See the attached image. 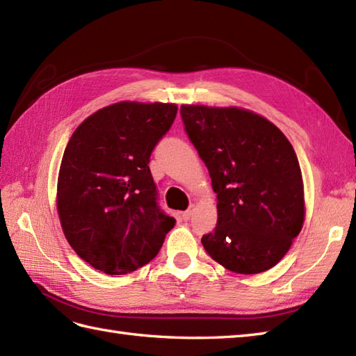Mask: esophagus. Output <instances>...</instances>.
<instances>
[{
	"label": "esophagus",
	"mask_w": 356,
	"mask_h": 356,
	"mask_svg": "<svg viewBox=\"0 0 356 356\" xmlns=\"http://www.w3.org/2000/svg\"><path fill=\"white\" fill-rule=\"evenodd\" d=\"M193 214H194V209H193V208H190V209L184 211V213H182V218H184V220H190Z\"/></svg>",
	"instance_id": "esophagus-1"
}]
</instances>
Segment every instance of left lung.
<instances>
[{
	"label": "left lung",
	"instance_id": "obj_1",
	"mask_svg": "<svg viewBox=\"0 0 356 356\" xmlns=\"http://www.w3.org/2000/svg\"><path fill=\"white\" fill-rule=\"evenodd\" d=\"M180 115L217 194V226L202 237L205 251L236 274L274 268L306 214L291 142L270 120L240 107L182 105Z\"/></svg>",
	"mask_w": 356,
	"mask_h": 356
}]
</instances>
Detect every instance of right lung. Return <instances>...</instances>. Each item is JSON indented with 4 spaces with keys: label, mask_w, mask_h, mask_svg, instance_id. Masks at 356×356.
Listing matches in <instances>:
<instances>
[{
    "label": "right lung",
    "mask_w": 356,
    "mask_h": 356,
    "mask_svg": "<svg viewBox=\"0 0 356 356\" xmlns=\"http://www.w3.org/2000/svg\"><path fill=\"white\" fill-rule=\"evenodd\" d=\"M176 104H111L67 143L58 176L63 232L82 260L108 275L149 263L174 223L157 207L149 156L170 130Z\"/></svg>",
    "instance_id": "add662e5"
}]
</instances>
